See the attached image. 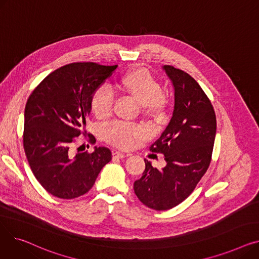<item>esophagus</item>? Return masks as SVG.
<instances>
[{
	"mask_svg": "<svg viewBox=\"0 0 259 259\" xmlns=\"http://www.w3.org/2000/svg\"><path fill=\"white\" fill-rule=\"evenodd\" d=\"M128 154H125V153H121V152H118V151H114L113 152V157L114 158H124L126 157Z\"/></svg>",
	"mask_w": 259,
	"mask_h": 259,
	"instance_id": "34e87169",
	"label": "esophagus"
}]
</instances>
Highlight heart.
Instances as JSON below:
<instances>
[{
	"instance_id": "heart-1",
	"label": "heart",
	"mask_w": 259,
	"mask_h": 259,
	"mask_svg": "<svg viewBox=\"0 0 259 259\" xmlns=\"http://www.w3.org/2000/svg\"><path fill=\"white\" fill-rule=\"evenodd\" d=\"M120 92L130 95L142 107V112L147 117L160 119L166 111V98L158 81L148 71L137 69L128 72L117 83ZM114 95L110 88L101 86L95 89L90 98V109L98 118H106L111 114ZM138 127H131L121 122H115L105 130L106 139L120 148H128L133 140L142 135Z\"/></svg>"
}]
</instances>
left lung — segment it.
<instances>
[{
	"label": "left lung",
	"mask_w": 259,
	"mask_h": 259,
	"mask_svg": "<svg viewBox=\"0 0 259 259\" xmlns=\"http://www.w3.org/2000/svg\"><path fill=\"white\" fill-rule=\"evenodd\" d=\"M174 89V109L168 126L150 147L165 155L157 169L145 159L143 176L134 192L145 206L169 210L184 201L209 168L216 134L213 106L197 81L183 70L162 66Z\"/></svg>",
	"instance_id": "left-lung-1"
}]
</instances>
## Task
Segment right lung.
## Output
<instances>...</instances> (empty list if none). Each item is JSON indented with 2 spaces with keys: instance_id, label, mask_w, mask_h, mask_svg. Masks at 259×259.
Listing matches in <instances>:
<instances>
[{
  "instance_id": "right-lung-1",
  "label": "right lung",
  "mask_w": 259,
  "mask_h": 259,
  "mask_svg": "<svg viewBox=\"0 0 259 259\" xmlns=\"http://www.w3.org/2000/svg\"><path fill=\"white\" fill-rule=\"evenodd\" d=\"M116 67L95 63L63 66L40 81L26 103L25 154L37 182L53 196L72 199L87 193L112 158L106 147L75 155L71 147L84 134L91 94ZM89 141L95 143L93 135Z\"/></svg>"
}]
</instances>
